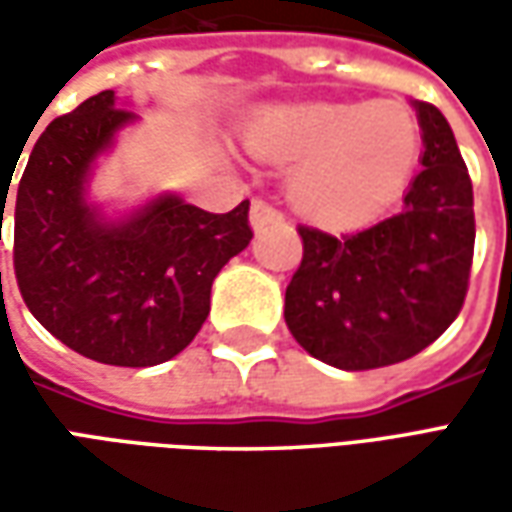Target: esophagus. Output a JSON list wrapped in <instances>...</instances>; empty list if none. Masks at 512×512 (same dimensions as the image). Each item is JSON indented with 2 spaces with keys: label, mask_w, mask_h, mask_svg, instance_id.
<instances>
[{
  "label": "esophagus",
  "mask_w": 512,
  "mask_h": 512,
  "mask_svg": "<svg viewBox=\"0 0 512 512\" xmlns=\"http://www.w3.org/2000/svg\"><path fill=\"white\" fill-rule=\"evenodd\" d=\"M279 219H282V216H279V211L274 208V205H268L266 200L252 202L249 222H252V227H255V230H263L266 224H274V222H279Z\"/></svg>",
  "instance_id": "esophagus-1"
}]
</instances>
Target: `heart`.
Segmentation results:
<instances>
[{"instance_id":"b5f03b06","label":"heart","mask_w":512,"mask_h":512,"mask_svg":"<svg viewBox=\"0 0 512 512\" xmlns=\"http://www.w3.org/2000/svg\"><path fill=\"white\" fill-rule=\"evenodd\" d=\"M246 145L290 172V200L323 224L373 219L406 186L419 126L406 106L318 104L274 109L246 131Z\"/></svg>"}]
</instances>
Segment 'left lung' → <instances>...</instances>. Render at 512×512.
Masks as SVG:
<instances>
[{
  "label": "left lung",
  "instance_id": "left-lung-1",
  "mask_svg": "<svg viewBox=\"0 0 512 512\" xmlns=\"http://www.w3.org/2000/svg\"><path fill=\"white\" fill-rule=\"evenodd\" d=\"M422 172L403 208L351 235L299 227L304 257L285 290L296 343L340 370H373L417 356L447 332L466 299L474 255L469 169L447 117L414 104Z\"/></svg>",
  "mask_w": 512,
  "mask_h": 512
}]
</instances>
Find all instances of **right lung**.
Listing matches in <instances>:
<instances>
[{
  "label": "right lung",
  "mask_w": 512,
  "mask_h": 512,
  "mask_svg": "<svg viewBox=\"0 0 512 512\" xmlns=\"http://www.w3.org/2000/svg\"><path fill=\"white\" fill-rule=\"evenodd\" d=\"M134 120L104 90L46 126L18 183L13 266L29 312L60 343L104 365L153 367L200 332L213 279L252 227L249 200L208 213L158 194L115 222L90 205L93 164Z\"/></svg>",
  "instance_id": "obj_1"
}]
</instances>
